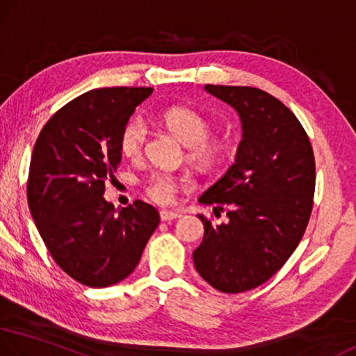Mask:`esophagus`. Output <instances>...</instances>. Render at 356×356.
Masks as SVG:
<instances>
[{
    "mask_svg": "<svg viewBox=\"0 0 356 356\" xmlns=\"http://www.w3.org/2000/svg\"><path fill=\"white\" fill-rule=\"evenodd\" d=\"M177 218H179V213H177V211H167V210L161 211L162 221H173V220H177Z\"/></svg>",
    "mask_w": 356,
    "mask_h": 356,
    "instance_id": "1",
    "label": "esophagus"
}]
</instances>
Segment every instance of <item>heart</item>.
I'll list each match as a JSON object with an SVG mask.
<instances>
[{
    "label": "heart",
    "mask_w": 356,
    "mask_h": 356,
    "mask_svg": "<svg viewBox=\"0 0 356 356\" xmlns=\"http://www.w3.org/2000/svg\"><path fill=\"white\" fill-rule=\"evenodd\" d=\"M162 124L177 135L179 141L188 146V157L200 168H213L226 154L224 140L211 135V122L204 114L193 108L173 106L162 113ZM149 136V129L143 119L135 116L124 124L119 135V149L127 159L136 161L143 156ZM188 183L184 179L167 173H154L146 179L145 189L156 204L168 205L175 200V195Z\"/></svg>",
    "instance_id": "heart-1"
}]
</instances>
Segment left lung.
Masks as SVG:
<instances>
[{
	"label": "left lung",
	"instance_id": "obj_1",
	"mask_svg": "<svg viewBox=\"0 0 356 356\" xmlns=\"http://www.w3.org/2000/svg\"><path fill=\"white\" fill-rule=\"evenodd\" d=\"M205 90L237 109L243 136L227 172L199 202L226 211L215 226L199 215L205 232L193 253L205 282L221 293H243L282 269L302 238L315 194V157L291 109L247 86Z\"/></svg>",
	"mask_w": 356,
	"mask_h": 356
}]
</instances>
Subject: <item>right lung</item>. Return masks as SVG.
<instances>
[{"label":"right lung","instance_id":"obj_1","mask_svg":"<svg viewBox=\"0 0 356 356\" xmlns=\"http://www.w3.org/2000/svg\"><path fill=\"white\" fill-rule=\"evenodd\" d=\"M152 87L89 90L49 119L33 147L26 199L52 259L86 286L116 285L138 264L159 213L143 200L116 211L105 183L121 162L119 135Z\"/></svg>","mask_w":356,"mask_h":356}]
</instances>
